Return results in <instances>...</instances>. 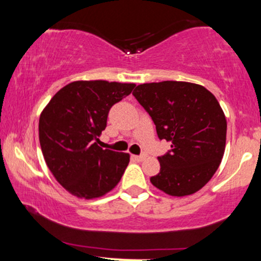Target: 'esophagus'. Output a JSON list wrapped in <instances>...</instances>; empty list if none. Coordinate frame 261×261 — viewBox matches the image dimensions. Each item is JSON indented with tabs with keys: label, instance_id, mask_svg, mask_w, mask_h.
I'll return each mask as SVG.
<instances>
[{
	"label": "esophagus",
	"instance_id": "obj_1",
	"mask_svg": "<svg viewBox=\"0 0 261 261\" xmlns=\"http://www.w3.org/2000/svg\"><path fill=\"white\" fill-rule=\"evenodd\" d=\"M134 158L136 161H139V162H141V161H143L146 158V155L145 154H141V155H134Z\"/></svg>",
	"mask_w": 261,
	"mask_h": 261
}]
</instances>
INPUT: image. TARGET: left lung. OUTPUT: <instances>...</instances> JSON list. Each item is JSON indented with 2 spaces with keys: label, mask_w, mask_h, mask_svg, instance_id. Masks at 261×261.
<instances>
[{
  "label": "left lung",
  "mask_w": 261,
  "mask_h": 261,
  "mask_svg": "<svg viewBox=\"0 0 261 261\" xmlns=\"http://www.w3.org/2000/svg\"><path fill=\"white\" fill-rule=\"evenodd\" d=\"M133 94L172 147L158 157L161 170L151 182L170 196L195 194L216 173L226 148L227 121L216 97L180 81L143 83Z\"/></svg>",
  "instance_id": "obj_1"
}]
</instances>
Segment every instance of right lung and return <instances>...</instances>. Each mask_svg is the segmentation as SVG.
I'll list each match as a JSON object with an SVG mask.
<instances>
[{
    "instance_id": "add662e5",
    "label": "right lung",
    "mask_w": 261,
    "mask_h": 261,
    "mask_svg": "<svg viewBox=\"0 0 261 261\" xmlns=\"http://www.w3.org/2000/svg\"><path fill=\"white\" fill-rule=\"evenodd\" d=\"M135 83L74 81L62 87L39 119L44 160L62 188L80 199L112 191L126 169L130 154L98 146L114 104L127 97Z\"/></svg>"
}]
</instances>
